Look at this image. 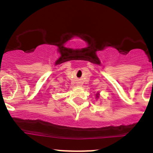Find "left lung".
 <instances>
[{
    "label": "left lung",
    "instance_id": "8db88e82",
    "mask_svg": "<svg viewBox=\"0 0 153 153\" xmlns=\"http://www.w3.org/2000/svg\"><path fill=\"white\" fill-rule=\"evenodd\" d=\"M99 96H100L99 92H97V93H96V98H97V99H98V98H99Z\"/></svg>",
    "mask_w": 153,
    "mask_h": 153
}]
</instances>
